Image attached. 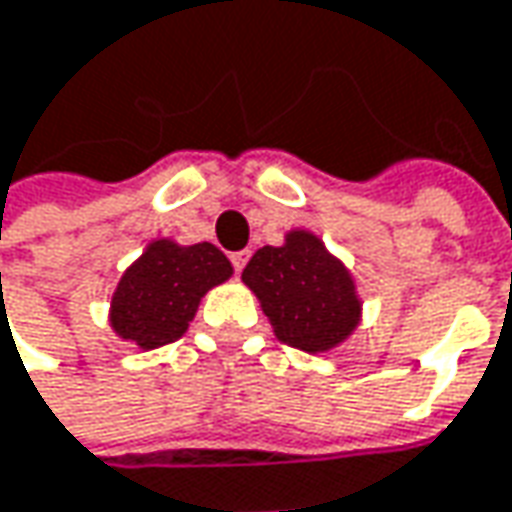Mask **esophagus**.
I'll return each instance as SVG.
<instances>
[{"mask_svg": "<svg viewBox=\"0 0 512 512\" xmlns=\"http://www.w3.org/2000/svg\"><path fill=\"white\" fill-rule=\"evenodd\" d=\"M247 259H250V250H236V253H230V262H233V270H236V273H242L244 265H247Z\"/></svg>", "mask_w": 512, "mask_h": 512, "instance_id": "1", "label": "esophagus"}]
</instances>
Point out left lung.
Returning a JSON list of instances; mask_svg holds the SVG:
<instances>
[{"mask_svg":"<svg viewBox=\"0 0 512 512\" xmlns=\"http://www.w3.org/2000/svg\"><path fill=\"white\" fill-rule=\"evenodd\" d=\"M242 279L262 299L276 337L302 351L343 343L360 317L348 270L311 233H291L282 247L256 250Z\"/></svg>","mask_w":512,"mask_h":512,"instance_id":"left-lung-1","label":"left lung"}]
</instances>
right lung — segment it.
Masks as SVG:
<instances>
[{"instance_id":"add662e5","label":"right lung","mask_w":512,"mask_h":512,"mask_svg":"<svg viewBox=\"0 0 512 512\" xmlns=\"http://www.w3.org/2000/svg\"><path fill=\"white\" fill-rule=\"evenodd\" d=\"M230 273L233 268L216 244H149L117 285L112 325L123 340L143 348L175 343L190 328L201 296Z\"/></svg>"}]
</instances>
